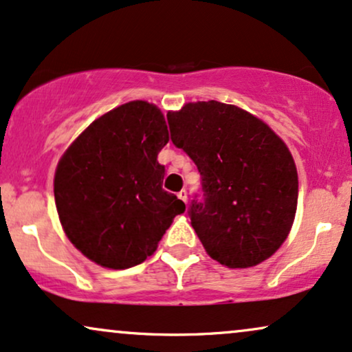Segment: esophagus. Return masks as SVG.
Returning <instances> with one entry per match:
<instances>
[{
  "label": "esophagus",
  "mask_w": 352,
  "mask_h": 352,
  "mask_svg": "<svg viewBox=\"0 0 352 352\" xmlns=\"http://www.w3.org/2000/svg\"><path fill=\"white\" fill-rule=\"evenodd\" d=\"M177 197H179V199H181V201H184L186 204H188V190H186V189H183V190H181V192H179V194H177Z\"/></svg>",
  "instance_id": "34e87169"
}]
</instances>
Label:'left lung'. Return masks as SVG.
<instances>
[{
  "label": "left lung",
  "mask_w": 352,
  "mask_h": 352,
  "mask_svg": "<svg viewBox=\"0 0 352 352\" xmlns=\"http://www.w3.org/2000/svg\"><path fill=\"white\" fill-rule=\"evenodd\" d=\"M171 142L201 173L204 201L190 225L212 259L232 269L263 263L285 241L297 210L292 155L269 125L219 101L168 112Z\"/></svg>",
  "instance_id": "left-lung-1"
}]
</instances>
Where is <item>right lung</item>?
Listing matches in <instances>:
<instances>
[{
    "instance_id": "1",
    "label": "right lung",
    "mask_w": 352,
    "mask_h": 352,
    "mask_svg": "<svg viewBox=\"0 0 352 352\" xmlns=\"http://www.w3.org/2000/svg\"><path fill=\"white\" fill-rule=\"evenodd\" d=\"M168 140L162 111L130 101L94 120L60 158L56 212L68 240L91 261L137 266L186 210L162 188L164 166L156 158Z\"/></svg>"
}]
</instances>
